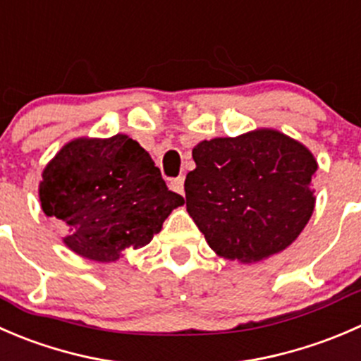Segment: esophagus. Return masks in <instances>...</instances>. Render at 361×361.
I'll use <instances>...</instances> for the list:
<instances>
[{"label": "esophagus", "instance_id": "obj_1", "mask_svg": "<svg viewBox=\"0 0 361 361\" xmlns=\"http://www.w3.org/2000/svg\"><path fill=\"white\" fill-rule=\"evenodd\" d=\"M170 188H172L176 192H180V195H184V177L173 179L172 182H170Z\"/></svg>", "mask_w": 361, "mask_h": 361}]
</instances>
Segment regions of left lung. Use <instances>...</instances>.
Listing matches in <instances>:
<instances>
[{"label": "left lung", "mask_w": 361, "mask_h": 361, "mask_svg": "<svg viewBox=\"0 0 361 361\" xmlns=\"http://www.w3.org/2000/svg\"><path fill=\"white\" fill-rule=\"evenodd\" d=\"M185 209L217 256L258 263L290 247L316 205L317 161L295 138L258 128L192 147Z\"/></svg>", "instance_id": "obj_1"}]
</instances>
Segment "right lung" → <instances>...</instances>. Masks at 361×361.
Listing matches in <instances>:
<instances>
[{"label":"right lung","mask_w":361,"mask_h":361,"mask_svg":"<svg viewBox=\"0 0 361 361\" xmlns=\"http://www.w3.org/2000/svg\"><path fill=\"white\" fill-rule=\"evenodd\" d=\"M38 196L42 210L68 226L64 245L102 263L147 245L184 205L149 152L123 133L64 144L45 165Z\"/></svg>","instance_id":"right-lung-1"}]
</instances>
